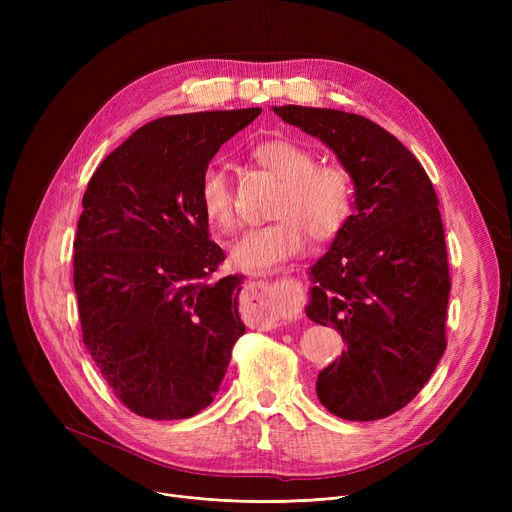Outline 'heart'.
Masks as SVG:
<instances>
[{
    "label": "heart",
    "instance_id": "b5f03b06",
    "mask_svg": "<svg viewBox=\"0 0 512 512\" xmlns=\"http://www.w3.org/2000/svg\"><path fill=\"white\" fill-rule=\"evenodd\" d=\"M257 164L282 178L276 222L253 228L232 242L236 267L265 272L305 249V230L313 240H330L348 224L355 205L353 178L342 166L313 164L303 145L288 139L263 141L253 149ZM199 205L209 224L232 230L236 224L230 182L220 166H207L199 182Z\"/></svg>",
    "mask_w": 512,
    "mask_h": 512
}]
</instances>
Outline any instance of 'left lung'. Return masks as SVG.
<instances>
[{
	"mask_svg": "<svg viewBox=\"0 0 512 512\" xmlns=\"http://www.w3.org/2000/svg\"><path fill=\"white\" fill-rule=\"evenodd\" d=\"M274 112L330 147L355 186L351 220L309 267L307 317L346 340L319 371L317 398L346 421L384 419L409 405L446 351L450 278L434 184L394 134L363 116Z\"/></svg>",
	"mask_w": 512,
	"mask_h": 512,
	"instance_id": "1",
	"label": "left lung"
}]
</instances>
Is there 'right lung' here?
<instances>
[{"label":"right lung","instance_id":"obj_1","mask_svg":"<svg viewBox=\"0 0 512 512\" xmlns=\"http://www.w3.org/2000/svg\"><path fill=\"white\" fill-rule=\"evenodd\" d=\"M259 107L157 118L107 155L83 197L74 292L83 342L141 417L186 419L211 405L245 334V276L207 278L226 259L209 240L199 182Z\"/></svg>","mask_w":512,"mask_h":512}]
</instances>
